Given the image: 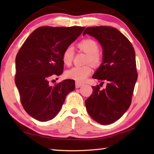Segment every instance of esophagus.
I'll list each match as a JSON object with an SVG mask.
<instances>
[{"instance_id":"obj_1","label":"esophagus","mask_w":154,"mask_h":154,"mask_svg":"<svg viewBox=\"0 0 154 154\" xmlns=\"http://www.w3.org/2000/svg\"><path fill=\"white\" fill-rule=\"evenodd\" d=\"M82 83H79V82H77L75 83V88H79L82 86Z\"/></svg>"}]
</instances>
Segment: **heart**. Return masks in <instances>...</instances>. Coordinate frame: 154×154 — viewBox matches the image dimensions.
I'll list each match as a JSON object with an SVG mask.
<instances>
[{
  "label": "heart",
  "mask_w": 154,
  "mask_h": 154,
  "mask_svg": "<svg viewBox=\"0 0 154 154\" xmlns=\"http://www.w3.org/2000/svg\"><path fill=\"white\" fill-rule=\"evenodd\" d=\"M78 47L82 51L88 54L86 62L91 63L93 66H98L102 61V57L99 53V46L98 43L92 38H85L78 43ZM74 58V50L71 46H68L62 53V60L63 63L66 66L71 64ZM92 68L90 64L82 66H75L68 70L65 73L68 79L77 81V82H83L91 75Z\"/></svg>",
  "instance_id": "heart-1"
}]
</instances>
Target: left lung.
Here are the masks:
<instances>
[{
	"label": "left lung",
	"instance_id": "obj_1",
	"mask_svg": "<svg viewBox=\"0 0 154 154\" xmlns=\"http://www.w3.org/2000/svg\"><path fill=\"white\" fill-rule=\"evenodd\" d=\"M95 37L103 49V63L93 75L98 85L85 101L93 119L101 124H110L123 116L132 102L138 73L133 46L123 34L110 26L88 27L83 32Z\"/></svg>",
	"mask_w": 154,
	"mask_h": 154
}]
</instances>
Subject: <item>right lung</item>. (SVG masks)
I'll use <instances>...</instances> for the list:
<instances>
[{
    "mask_svg": "<svg viewBox=\"0 0 154 154\" xmlns=\"http://www.w3.org/2000/svg\"><path fill=\"white\" fill-rule=\"evenodd\" d=\"M85 27L41 26L33 31L15 58V85L24 110L41 122L55 118L75 81L66 79L49 85V80L64 69L62 55L82 33Z\"/></svg>",
    "mask_w": 154,
    "mask_h": 154,
    "instance_id": "add662e5",
    "label": "right lung"
}]
</instances>
